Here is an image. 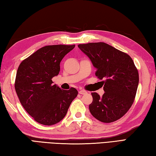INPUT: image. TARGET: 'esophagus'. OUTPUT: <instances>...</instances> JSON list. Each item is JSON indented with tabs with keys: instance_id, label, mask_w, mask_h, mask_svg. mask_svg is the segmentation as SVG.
Returning <instances> with one entry per match:
<instances>
[{
	"instance_id": "obj_1",
	"label": "esophagus",
	"mask_w": 156,
	"mask_h": 156,
	"mask_svg": "<svg viewBox=\"0 0 156 156\" xmlns=\"http://www.w3.org/2000/svg\"><path fill=\"white\" fill-rule=\"evenodd\" d=\"M79 93L80 94H85L87 93V92H86V90H79Z\"/></svg>"
}]
</instances>
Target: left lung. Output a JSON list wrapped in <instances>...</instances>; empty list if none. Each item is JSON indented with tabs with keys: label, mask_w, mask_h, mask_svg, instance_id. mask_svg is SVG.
<instances>
[{
	"label": "left lung",
	"mask_w": 156,
	"mask_h": 156,
	"mask_svg": "<svg viewBox=\"0 0 156 156\" xmlns=\"http://www.w3.org/2000/svg\"><path fill=\"white\" fill-rule=\"evenodd\" d=\"M78 48L90 58L96 75L104 79V94L92 92L91 114L99 121L111 123L128 112L139 85V73L130 55L102 42L79 44Z\"/></svg>",
	"instance_id": "obj_1"
}]
</instances>
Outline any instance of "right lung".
Returning <instances> with one entry per match:
<instances>
[{
    "instance_id": "right-lung-1",
    "label": "right lung",
    "mask_w": 156,
    "mask_h": 156,
    "mask_svg": "<svg viewBox=\"0 0 156 156\" xmlns=\"http://www.w3.org/2000/svg\"><path fill=\"white\" fill-rule=\"evenodd\" d=\"M75 47L55 45L41 48L22 62L15 89L23 107L35 121L51 126L60 122L78 94L71 87L64 90L51 79L59 74L60 62Z\"/></svg>"
}]
</instances>
